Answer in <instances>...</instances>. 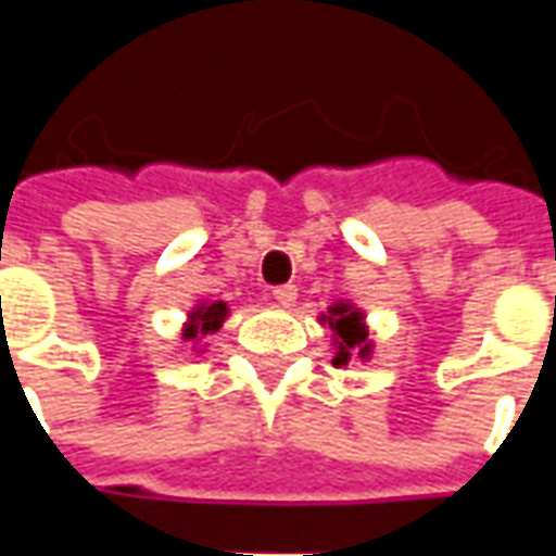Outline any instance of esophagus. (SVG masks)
<instances>
[{"label": "esophagus", "mask_w": 556, "mask_h": 556, "mask_svg": "<svg viewBox=\"0 0 556 556\" xmlns=\"http://www.w3.org/2000/svg\"><path fill=\"white\" fill-rule=\"evenodd\" d=\"M274 301H277L279 306H294V303H298V289H294V286H277V289H274Z\"/></svg>", "instance_id": "esophagus-1"}]
</instances>
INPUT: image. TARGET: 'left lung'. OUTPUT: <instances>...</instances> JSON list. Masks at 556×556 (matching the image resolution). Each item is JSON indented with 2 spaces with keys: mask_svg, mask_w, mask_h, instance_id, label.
I'll list each match as a JSON object with an SVG mask.
<instances>
[{
  "mask_svg": "<svg viewBox=\"0 0 556 556\" xmlns=\"http://www.w3.org/2000/svg\"><path fill=\"white\" fill-rule=\"evenodd\" d=\"M318 321L330 327L333 366H349L354 361H372V337H369L366 313L357 303L337 301L333 306H327V315H318Z\"/></svg>",
  "mask_w": 556,
  "mask_h": 556,
  "instance_id": "obj_1",
  "label": "left lung"
}]
</instances>
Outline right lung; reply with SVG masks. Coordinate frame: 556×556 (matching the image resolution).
<instances>
[{
    "instance_id": "1",
    "label": "right lung",
    "mask_w": 556,
    "mask_h": 556,
    "mask_svg": "<svg viewBox=\"0 0 556 556\" xmlns=\"http://www.w3.org/2000/svg\"><path fill=\"white\" fill-rule=\"evenodd\" d=\"M226 318H229V303L226 301H199L187 313V321L181 327V339L190 342V349L195 354H205V339L214 337L219 327L226 325Z\"/></svg>"
}]
</instances>
